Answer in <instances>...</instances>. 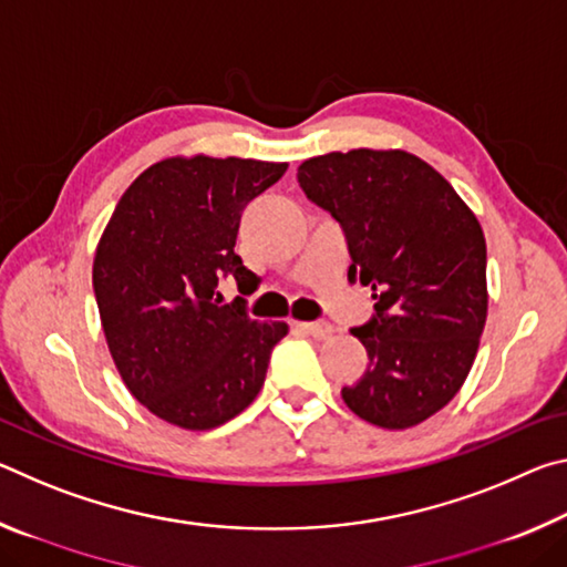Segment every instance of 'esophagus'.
Returning <instances> with one entry per match:
<instances>
[{"mask_svg": "<svg viewBox=\"0 0 567 567\" xmlns=\"http://www.w3.org/2000/svg\"><path fill=\"white\" fill-rule=\"evenodd\" d=\"M297 330H302L305 334H312V338H328V334L334 332V324H330V322H297Z\"/></svg>", "mask_w": 567, "mask_h": 567, "instance_id": "1", "label": "esophagus"}]
</instances>
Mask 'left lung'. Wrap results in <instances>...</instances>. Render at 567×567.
<instances>
[{"mask_svg": "<svg viewBox=\"0 0 567 567\" xmlns=\"http://www.w3.org/2000/svg\"><path fill=\"white\" fill-rule=\"evenodd\" d=\"M297 182L340 223L348 280L375 300L372 320L352 330L370 362L342 388L344 405L385 430L420 425L475 362L487 318L483 227L437 169L402 150L305 159Z\"/></svg>", "mask_w": 567, "mask_h": 567, "instance_id": "left-lung-1", "label": "left lung"}]
</instances>
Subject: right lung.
Wrapping results in <instances>:
<instances>
[{"label":"right lung","mask_w":567,"mask_h":567,"mask_svg":"<svg viewBox=\"0 0 567 567\" xmlns=\"http://www.w3.org/2000/svg\"><path fill=\"white\" fill-rule=\"evenodd\" d=\"M285 162L169 157L147 167L114 207L94 252L92 285L112 360L152 415L213 430L265 385L285 322L249 320L245 300L219 305L235 277L257 275L235 252L239 217L285 175Z\"/></svg>","instance_id":"right-lung-1"}]
</instances>
